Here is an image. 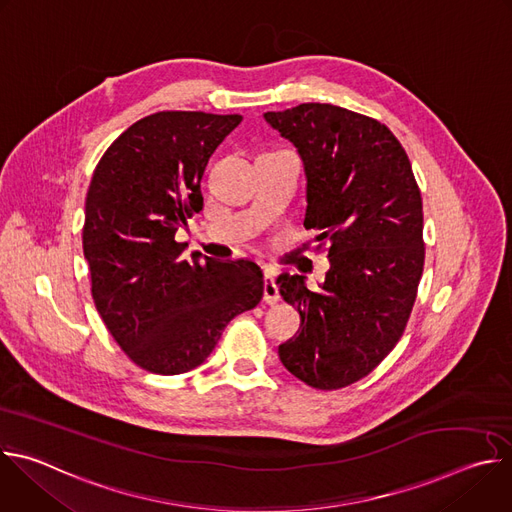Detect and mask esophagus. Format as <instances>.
<instances>
[{"mask_svg":"<svg viewBox=\"0 0 512 512\" xmlns=\"http://www.w3.org/2000/svg\"><path fill=\"white\" fill-rule=\"evenodd\" d=\"M263 300L267 304L279 302V289L275 283V273L271 269H265V285H263Z\"/></svg>","mask_w":512,"mask_h":512,"instance_id":"esophagus-1","label":"esophagus"}]
</instances>
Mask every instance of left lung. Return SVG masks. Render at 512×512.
<instances>
[{
  "mask_svg": "<svg viewBox=\"0 0 512 512\" xmlns=\"http://www.w3.org/2000/svg\"><path fill=\"white\" fill-rule=\"evenodd\" d=\"M306 174V229L328 241L320 289L277 277L302 326L279 344L283 367L322 391L367 377L399 342L423 271V210L399 139L367 115L330 103L267 111Z\"/></svg>",
  "mask_w": 512,
  "mask_h": 512,
  "instance_id": "1",
  "label": "left lung"
}]
</instances>
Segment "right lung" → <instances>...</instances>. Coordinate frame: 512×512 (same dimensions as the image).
<instances>
[{"label": "right lung", "mask_w": 512, "mask_h": 512, "mask_svg": "<svg viewBox=\"0 0 512 512\" xmlns=\"http://www.w3.org/2000/svg\"><path fill=\"white\" fill-rule=\"evenodd\" d=\"M241 115L160 111L127 127L103 154L85 202L83 251L107 330L141 369H196L225 326L263 298L247 259L216 261L176 241L202 210L200 180Z\"/></svg>", "instance_id": "obj_1"}]
</instances>
